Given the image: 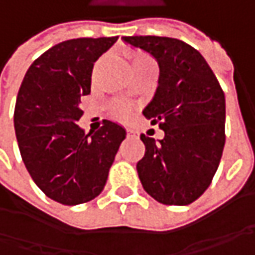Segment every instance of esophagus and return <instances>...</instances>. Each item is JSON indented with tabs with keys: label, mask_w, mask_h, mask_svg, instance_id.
<instances>
[{
	"label": "esophagus",
	"mask_w": 255,
	"mask_h": 255,
	"mask_svg": "<svg viewBox=\"0 0 255 255\" xmlns=\"http://www.w3.org/2000/svg\"><path fill=\"white\" fill-rule=\"evenodd\" d=\"M126 134H128L129 137H136V132H133V130H128Z\"/></svg>",
	"instance_id": "34e87169"
}]
</instances>
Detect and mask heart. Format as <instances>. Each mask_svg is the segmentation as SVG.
Segmentation results:
<instances>
[{
  "label": "heart",
  "instance_id": "1",
  "mask_svg": "<svg viewBox=\"0 0 255 255\" xmlns=\"http://www.w3.org/2000/svg\"><path fill=\"white\" fill-rule=\"evenodd\" d=\"M129 59H130V65H132V71H139V69H147L152 68L156 69V64L149 55L139 52V51H132L129 52ZM113 116L119 118V119H128L129 118V108L123 106V105H113L112 106Z\"/></svg>",
  "mask_w": 255,
  "mask_h": 255
}]
</instances>
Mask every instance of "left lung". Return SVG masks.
Here are the masks:
<instances>
[{"label": "left lung", "mask_w": 255, "mask_h": 255, "mask_svg": "<svg viewBox=\"0 0 255 255\" xmlns=\"http://www.w3.org/2000/svg\"><path fill=\"white\" fill-rule=\"evenodd\" d=\"M159 64V85L143 115L159 123V143L140 134L144 156L136 164L147 194L167 206L197 200L220 164L226 143V98L201 54L167 36H123Z\"/></svg>", "instance_id": "obj_1"}]
</instances>
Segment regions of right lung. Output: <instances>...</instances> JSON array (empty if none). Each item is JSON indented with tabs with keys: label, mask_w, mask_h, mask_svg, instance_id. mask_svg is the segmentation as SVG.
<instances>
[{
	"label": "right lung",
	"mask_w": 255,
	"mask_h": 255,
	"mask_svg": "<svg viewBox=\"0 0 255 255\" xmlns=\"http://www.w3.org/2000/svg\"><path fill=\"white\" fill-rule=\"evenodd\" d=\"M118 36L78 38L49 48L29 66L16 96L14 126L25 167L45 194L65 206L102 193L126 130L112 121L93 134L76 123L91 93L93 64Z\"/></svg>",
	"instance_id": "obj_1"
}]
</instances>
